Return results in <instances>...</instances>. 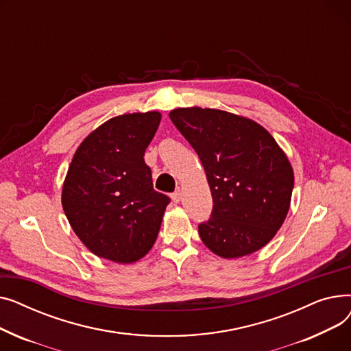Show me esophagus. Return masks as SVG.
Here are the masks:
<instances>
[{"mask_svg": "<svg viewBox=\"0 0 351 351\" xmlns=\"http://www.w3.org/2000/svg\"><path fill=\"white\" fill-rule=\"evenodd\" d=\"M180 199H182V193H180V191H176V192H173V193H172V200L175 202V204H179Z\"/></svg>", "mask_w": 351, "mask_h": 351, "instance_id": "34e87169", "label": "esophagus"}]
</instances>
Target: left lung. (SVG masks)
<instances>
[{
    "instance_id": "1",
    "label": "left lung",
    "mask_w": 351,
    "mask_h": 351,
    "mask_svg": "<svg viewBox=\"0 0 351 351\" xmlns=\"http://www.w3.org/2000/svg\"><path fill=\"white\" fill-rule=\"evenodd\" d=\"M204 165L213 209L199 236L217 256L234 259L262 249L283 225L293 191L291 165L263 126L209 108L169 114Z\"/></svg>"
}]
</instances>
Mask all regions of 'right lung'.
Segmentation results:
<instances>
[{
	"label": "right lung",
	"instance_id": "obj_1",
	"mask_svg": "<svg viewBox=\"0 0 351 351\" xmlns=\"http://www.w3.org/2000/svg\"><path fill=\"white\" fill-rule=\"evenodd\" d=\"M159 112L126 114L89 134L72 158L62 208L94 254L117 263L139 261L154 246L169 196L154 189L143 155Z\"/></svg>",
	"mask_w": 351,
	"mask_h": 351
}]
</instances>
